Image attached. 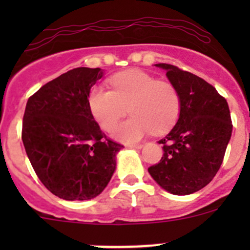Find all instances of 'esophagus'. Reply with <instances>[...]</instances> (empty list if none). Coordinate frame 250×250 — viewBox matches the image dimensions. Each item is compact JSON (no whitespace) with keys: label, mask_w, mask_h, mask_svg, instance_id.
Here are the masks:
<instances>
[{"label":"esophagus","mask_w":250,"mask_h":250,"mask_svg":"<svg viewBox=\"0 0 250 250\" xmlns=\"http://www.w3.org/2000/svg\"><path fill=\"white\" fill-rule=\"evenodd\" d=\"M127 146L128 148H141L143 147V144H128Z\"/></svg>","instance_id":"obj_1"}]
</instances>
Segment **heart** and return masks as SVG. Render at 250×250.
<instances>
[{"label": "heart", "mask_w": 250, "mask_h": 250, "mask_svg": "<svg viewBox=\"0 0 250 250\" xmlns=\"http://www.w3.org/2000/svg\"><path fill=\"white\" fill-rule=\"evenodd\" d=\"M112 90L92 88L88 105L93 117L104 130H111L129 111L132 117L116 125L112 137L123 143H135L153 132L163 134L180 113V95L170 82L140 71L128 70L110 81Z\"/></svg>", "instance_id": "b5f03b06"}]
</instances>
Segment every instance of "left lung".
<instances>
[{
    "label": "left lung",
    "instance_id": "obj_1",
    "mask_svg": "<svg viewBox=\"0 0 250 250\" xmlns=\"http://www.w3.org/2000/svg\"><path fill=\"white\" fill-rule=\"evenodd\" d=\"M167 71L180 95V113L173 129L158 141L163 157L148 168L153 180L173 195L197 192L218 173L231 139L232 123L225 98L203 78L170 64Z\"/></svg>",
    "mask_w": 250,
    "mask_h": 250
}]
</instances>
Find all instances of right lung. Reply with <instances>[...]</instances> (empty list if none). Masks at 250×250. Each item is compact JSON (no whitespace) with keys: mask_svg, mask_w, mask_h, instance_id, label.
I'll return each instance as SVG.
<instances>
[{"mask_svg":"<svg viewBox=\"0 0 250 250\" xmlns=\"http://www.w3.org/2000/svg\"><path fill=\"white\" fill-rule=\"evenodd\" d=\"M104 70L77 67L29 98L21 139L41 183L59 198L87 201L104 191L123 145L107 139L89 105L90 88Z\"/></svg>","mask_w":250,"mask_h":250,"instance_id":"right-lung-1","label":"right lung"}]
</instances>
